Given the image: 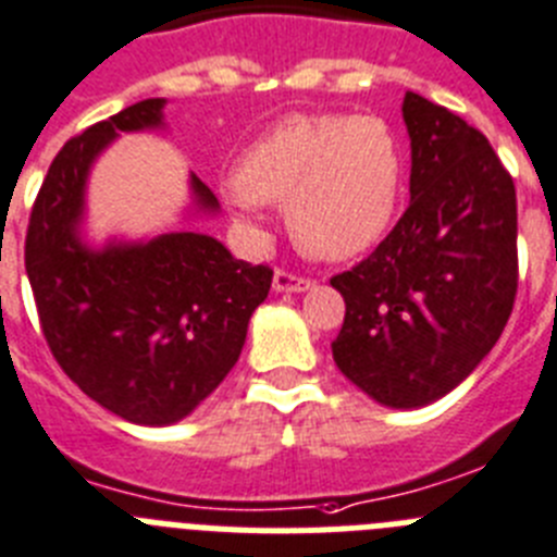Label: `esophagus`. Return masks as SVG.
<instances>
[{"instance_id": "obj_1", "label": "esophagus", "mask_w": 557, "mask_h": 557, "mask_svg": "<svg viewBox=\"0 0 557 557\" xmlns=\"http://www.w3.org/2000/svg\"><path fill=\"white\" fill-rule=\"evenodd\" d=\"M272 285H274V292H308V288L313 285V280L288 272V269H277V272H274Z\"/></svg>"}]
</instances>
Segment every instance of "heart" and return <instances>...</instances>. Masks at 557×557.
Segmentation results:
<instances>
[{
  "instance_id": "obj_1",
  "label": "heart",
  "mask_w": 557,
  "mask_h": 557,
  "mask_svg": "<svg viewBox=\"0 0 557 557\" xmlns=\"http://www.w3.org/2000/svg\"><path fill=\"white\" fill-rule=\"evenodd\" d=\"M400 193L404 151L384 117L294 114L249 145L226 201L244 219L258 205H285L302 249L345 260L393 230Z\"/></svg>"
}]
</instances>
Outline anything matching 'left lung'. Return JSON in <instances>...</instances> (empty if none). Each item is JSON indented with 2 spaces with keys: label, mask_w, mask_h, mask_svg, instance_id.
I'll return each mask as SVG.
<instances>
[{
  "label": "left lung",
  "mask_w": 557,
  "mask_h": 557,
  "mask_svg": "<svg viewBox=\"0 0 557 557\" xmlns=\"http://www.w3.org/2000/svg\"><path fill=\"white\" fill-rule=\"evenodd\" d=\"M412 201L345 297L333 361L370 398L414 409L451 393L499 342L519 288L516 185L487 137L406 91Z\"/></svg>",
  "instance_id": "1"
}]
</instances>
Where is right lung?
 <instances>
[{
  "instance_id": "right-lung-1",
  "label": "right lung",
  "mask_w": 557,
  "mask_h": 557,
  "mask_svg": "<svg viewBox=\"0 0 557 557\" xmlns=\"http://www.w3.org/2000/svg\"><path fill=\"white\" fill-rule=\"evenodd\" d=\"M162 106L139 100L66 139L24 238L38 322L58 367L103 409L143 425L187 418L226 379L274 274L235 260L201 232L103 251L77 238L95 157L120 132L157 128ZM190 185L201 210H219L201 178Z\"/></svg>"
}]
</instances>
